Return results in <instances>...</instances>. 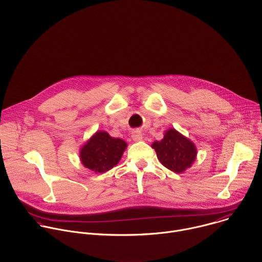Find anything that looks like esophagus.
Masks as SVG:
<instances>
[{"mask_svg": "<svg viewBox=\"0 0 262 262\" xmlns=\"http://www.w3.org/2000/svg\"><path fill=\"white\" fill-rule=\"evenodd\" d=\"M132 138H133L134 141H137V142L138 141H142L143 140V135H142V133L140 130H135V132H133Z\"/></svg>", "mask_w": 262, "mask_h": 262, "instance_id": "obj_1", "label": "esophagus"}]
</instances>
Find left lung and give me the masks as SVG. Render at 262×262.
<instances>
[{
    "instance_id": "8db88e82",
    "label": "left lung",
    "mask_w": 262,
    "mask_h": 262,
    "mask_svg": "<svg viewBox=\"0 0 262 262\" xmlns=\"http://www.w3.org/2000/svg\"><path fill=\"white\" fill-rule=\"evenodd\" d=\"M152 148L161 164L175 172H182L190 167L198 153L195 145L175 128L167 129L163 139L155 141Z\"/></svg>"
}]
</instances>
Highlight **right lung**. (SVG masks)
Segmentation results:
<instances>
[{"instance_id":"add662e5","label":"right lung","mask_w":262,"mask_h":262,"mask_svg":"<svg viewBox=\"0 0 262 262\" xmlns=\"http://www.w3.org/2000/svg\"><path fill=\"white\" fill-rule=\"evenodd\" d=\"M126 146L123 140L100 130L81 148L80 159L85 167L96 172H105L119 162Z\"/></svg>"}]
</instances>
